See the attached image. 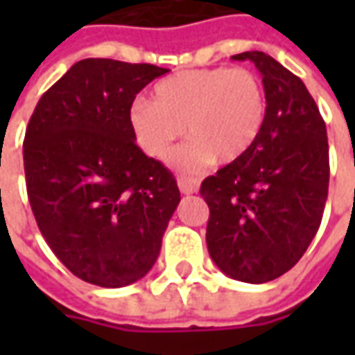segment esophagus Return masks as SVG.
Segmentation results:
<instances>
[{"instance_id": "obj_1", "label": "esophagus", "mask_w": 355, "mask_h": 355, "mask_svg": "<svg viewBox=\"0 0 355 355\" xmlns=\"http://www.w3.org/2000/svg\"><path fill=\"white\" fill-rule=\"evenodd\" d=\"M178 188H180V192L182 193H196L200 190V182H198V178H192V177H178Z\"/></svg>"}]
</instances>
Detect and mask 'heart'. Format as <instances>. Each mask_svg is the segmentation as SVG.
Returning <instances> with one entry per match:
<instances>
[{
    "label": "heart",
    "mask_w": 355,
    "mask_h": 355,
    "mask_svg": "<svg viewBox=\"0 0 355 355\" xmlns=\"http://www.w3.org/2000/svg\"><path fill=\"white\" fill-rule=\"evenodd\" d=\"M266 119L262 80L247 68H198L162 80L152 102L137 98L129 123L142 152L165 159L182 135L192 139L175 154V165L198 171L232 163L253 148Z\"/></svg>",
    "instance_id": "obj_1"
}]
</instances>
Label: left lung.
<instances>
[{
	"mask_svg": "<svg viewBox=\"0 0 355 355\" xmlns=\"http://www.w3.org/2000/svg\"><path fill=\"white\" fill-rule=\"evenodd\" d=\"M259 68L266 119L253 148L201 182L207 249L224 274L266 283L289 272L320 228L329 190L325 121L300 78L262 51L234 55Z\"/></svg>",
	"mask_w": 355,
	"mask_h": 355,
	"instance_id": "8db88e82",
	"label": "left lung"
}]
</instances>
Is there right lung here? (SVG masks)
Listing matches in <instances>:
<instances>
[{"mask_svg": "<svg viewBox=\"0 0 355 355\" xmlns=\"http://www.w3.org/2000/svg\"><path fill=\"white\" fill-rule=\"evenodd\" d=\"M167 68L80 60L45 91L24 137L28 200L42 236L73 275L125 287L150 272L180 192L135 142L129 108Z\"/></svg>", "mask_w": 355, "mask_h": 355, "instance_id": "right-lung-1", "label": "right lung"}]
</instances>
